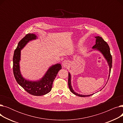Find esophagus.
<instances>
[{
  "mask_svg": "<svg viewBox=\"0 0 123 123\" xmlns=\"http://www.w3.org/2000/svg\"><path fill=\"white\" fill-rule=\"evenodd\" d=\"M62 65L64 67H66L68 65V63L66 61H64L62 63Z\"/></svg>",
  "mask_w": 123,
  "mask_h": 123,
  "instance_id": "obj_1",
  "label": "esophagus"
}]
</instances>
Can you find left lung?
I'll return each mask as SVG.
<instances>
[{
	"label": "left lung",
	"instance_id": "8db88e82",
	"mask_svg": "<svg viewBox=\"0 0 123 123\" xmlns=\"http://www.w3.org/2000/svg\"><path fill=\"white\" fill-rule=\"evenodd\" d=\"M96 38V44L93 46V48H95L96 49H97L99 50L103 54V55L104 56L105 58L107 60V62L108 63V64L109 65L110 67V70H109V78L110 77V74L111 73V70L112 68V57L110 53V47L109 46V45L108 43L104 41V40L103 39L100 37V36H97V37H95ZM109 80V79H108ZM68 86L69 88V89L72 93L78 96L79 97H88L91 96V95H80L78 93H77L74 92V90H73L71 84V75L69 73L68 74ZM93 95V94H92Z\"/></svg>",
	"mask_w": 123,
	"mask_h": 123
}]
</instances>
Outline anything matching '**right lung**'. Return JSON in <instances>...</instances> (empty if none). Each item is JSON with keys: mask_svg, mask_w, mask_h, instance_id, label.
Segmentation results:
<instances>
[{"mask_svg": "<svg viewBox=\"0 0 123 123\" xmlns=\"http://www.w3.org/2000/svg\"><path fill=\"white\" fill-rule=\"evenodd\" d=\"M36 37L35 34L29 33L26 35L19 42L13 57V71L17 82L26 91L34 96H42L51 91L53 81L58 71L62 69V67L60 64H57L51 66L42 79L37 82L27 81L23 78L19 69L20 51L29 41L35 39Z\"/></svg>", "mask_w": 123, "mask_h": 123, "instance_id": "1", "label": "right lung"}]
</instances>
